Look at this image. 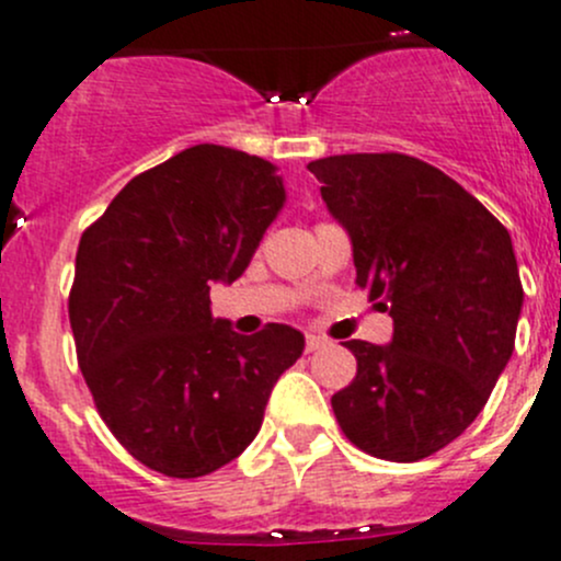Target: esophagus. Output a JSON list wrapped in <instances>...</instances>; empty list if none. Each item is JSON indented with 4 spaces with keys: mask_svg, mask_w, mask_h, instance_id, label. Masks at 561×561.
<instances>
[{
    "mask_svg": "<svg viewBox=\"0 0 561 561\" xmlns=\"http://www.w3.org/2000/svg\"><path fill=\"white\" fill-rule=\"evenodd\" d=\"M329 345V340L320 334H307V351H320V347Z\"/></svg>",
    "mask_w": 561,
    "mask_h": 561,
    "instance_id": "34e87169",
    "label": "esophagus"
}]
</instances>
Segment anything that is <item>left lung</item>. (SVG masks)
Listing matches in <instances>:
<instances>
[{"label":"left lung","mask_w":561,"mask_h":561,"mask_svg":"<svg viewBox=\"0 0 561 561\" xmlns=\"http://www.w3.org/2000/svg\"><path fill=\"white\" fill-rule=\"evenodd\" d=\"M307 170L351 238L356 285L394 320L389 345L345 342L358 369L331 397L336 422L373 458H431L474 422L513 356L524 307L513 238L413 156H329Z\"/></svg>","instance_id":"obj_1"}]
</instances>
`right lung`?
<instances>
[{
    "mask_svg": "<svg viewBox=\"0 0 561 561\" xmlns=\"http://www.w3.org/2000/svg\"><path fill=\"white\" fill-rule=\"evenodd\" d=\"M260 156L194 145L136 175L87 227L76 252L70 329L98 413L139 463L192 480L257 436L304 334L268 323L243 336L210 312L285 208Z\"/></svg>",
    "mask_w": 561,
    "mask_h": 561,
    "instance_id": "obj_1",
    "label": "right lung"
}]
</instances>
